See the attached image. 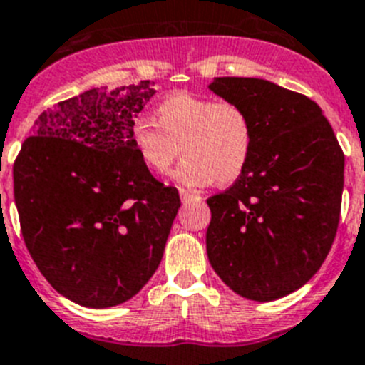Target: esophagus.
<instances>
[{
  "label": "esophagus",
  "mask_w": 365,
  "mask_h": 365,
  "mask_svg": "<svg viewBox=\"0 0 365 365\" xmlns=\"http://www.w3.org/2000/svg\"><path fill=\"white\" fill-rule=\"evenodd\" d=\"M179 194H180V200H182V203H188V201H192V200H200V195L194 194V192H190V190H185V188H180Z\"/></svg>",
  "instance_id": "1"
}]
</instances>
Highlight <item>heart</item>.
Listing matches in <instances>:
<instances>
[{"label":"heart","mask_w":365,"mask_h":365,"mask_svg":"<svg viewBox=\"0 0 365 365\" xmlns=\"http://www.w3.org/2000/svg\"><path fill=\"white\" fill-rule=\"evenodd\" d=\"M156 121L135 119L130 141L147 170L168 173L177 156L185 160L175 179L186 186L231 185L246 170L255 126L246 108L233 101L175 93L156 106Z\"/></svg>","instance_id":"heart-1"}]
</instances>
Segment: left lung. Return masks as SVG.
Segmentation results:
<instances>
[{"instance_id":"obj_1","label":"left lung","mask_w":365,"mask_h":365,"mask_svg":"<svg viewBox=\"0 0 365 365\" xmlns=\"http://www.w3.org/2000/svg\"><path fill=\"white\" fill-rule=\"evenodd\" d=\"M210 89L239 102L255 126L242 175L207 200V255L235 293L270 302L321 269L338 233L345 155L321 108L259 78H218Z\"/></svg>"}]
</instances>
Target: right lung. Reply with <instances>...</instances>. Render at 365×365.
Returning <instances> with one entry per match:
<instances>
[{
	"label": "right lung",
	"mask_w": 365,
	"mask_h": 365,
	"mask_svg": "<svg viewBox=\"0 0 365 365\" xmlns=\"http://www.w3.org/2000/svg\"><path fill=\"white\" fill-rule=\"evenodd\" d=\"M149 81L96 87L42 111L14 160V201L33 261L86 308L130 300L158 269L180 207L130 141Z\"/></svg>",
	"instance_id": "1"
}]
</instances>
